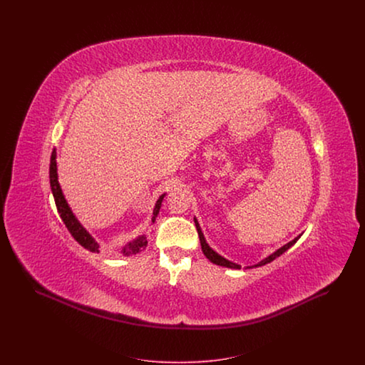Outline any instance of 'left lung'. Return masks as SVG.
<instances>
[{"label": "left lung", "instance_id": "8db88e82", "mask_svg": "<svg viewBox=\"0 0 365 365\" xmlns=\"http://www.w3.org/2000/svg\"><path fill=\"white\" fill-rule=\"evenodd\" d=\"M194 223H195L197 231H198V237H200V242H201V249H202L204 255L207 256V259H208L209 261H212V262H213V264H216V265H222V267H227V268H234V269H240V268H241V265H238V264H235V262H232V261L227 260L225 257H222L220 255H217L213 249H210L208 243L205 241V238H204V234H202V231H201V227L198 225L197 219H194ZM299 237H301V235H298V237L294 238L293 241L286 243L284 246H282L280 249H278L275 253L269 255L268 257H265L264 260H261L259 264H256V265H253V267H261V265H265V264H268V262L275 260V259L279 257L280 255H283L287 249H290V247H292V246H293V245L299 240ZM253 267H247V268H253Z\"/></svg>", "mask_w": 365, "mask_h": 365}]
</instances>
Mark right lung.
Listing matches in <instances>:
<instances>
[{"instance_id": "1", "label": "right lung", "mask_w": 365, "mask_h": 365, "mask_svg": "<svg viewBox=\"0 0 365 365\" xmlns=\"http://www.w3.org/2000/svg\"><path fill=\"white\" fill-rule=\"evenodd\" d=\"M49 178H51V187H52L53 197H54V202L57 207V212L60 213V217L63 219L64 225L68 228L71 235L75 238V241L81 243L85 249L98 253L100 252V245L94 241V238L87 232L86 230L82 227V225L78 222V219L73 216L72 210H71L63 191L60 189L58 180H57V164H56V150H53L52 157H51V167H49ZM165 194L160 195V198L157 200L156 207L153 209V217L152 222L155 223L158 210L161 208V202ZM148 245L146 237L140 235L137 240H134L133 242H128L122 249V253L124 256H131V255H137L142 249H145Z\"/></svg>"}]
</instances>
